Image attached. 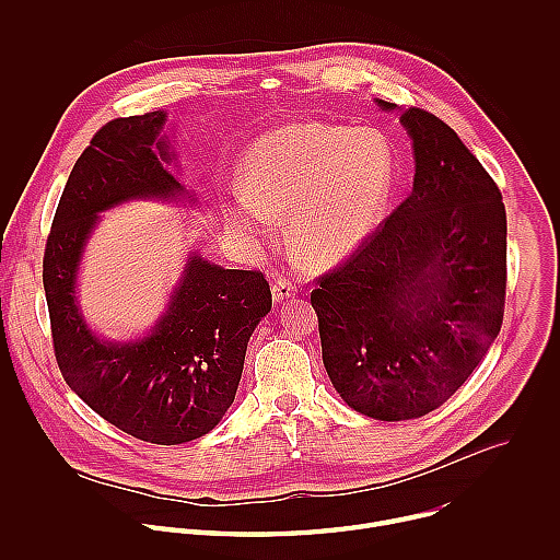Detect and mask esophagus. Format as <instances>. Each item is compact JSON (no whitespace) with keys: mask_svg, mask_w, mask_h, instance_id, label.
Returning <instances> with one entry per match:
<instances>
[{"mask_svg":"<svg viewBox=\"0 0 560 560\" xmlns=\"http://www.w3.org/2000/svg\"><path fill=\"white\" fill-rule=\"evenodd\" d=\"M294 292H296V285H294L290 279L277 277V279L272 281V299H275L277 303H281V301L294 296Z\"/></svg>","mask_w":560,"mask_h":560,"instance_id":"obj_1","label":"esophagus"}]
</instances>
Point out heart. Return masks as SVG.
I'll list each match as a JSON object with an SVG mask.
<instances>
[{
  "label": "heart",
  "instance_id": "1",
  "mask_svg": "<svg viewBox=\"0 0 560 560\" xmlns=\"http://www.w3.org/2000/svg\"><path fill=\"white\" fill-rule=\"evenodd\" d=\"M394 175V148L376 128L285 124L250 145L232 221L261 236L272 219L290 217L294 248L312 264H332L376 230Z\"/></svg>",
  "mask_w": 560,
  "mask_h": 560
}]
</instances>
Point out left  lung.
I'll use <instances>...</instances> for the list:
<instances>
[{
	"instance_id": "8db88e82",
	"label": "left lung",
	"mask_w": 560,
	"mask_h": 560,
	"mask_svg": "<svg viewBox=\"0 0 560 560\" xmlns=\"http://www.w3.org/2000/svg\"><path fill=\"white\" fill-rule=\"evenodd\" d=\"M401 124L415 148L410 197L310 294L332 385L376 421L441 408L488 354L505 312L499 186L436 115L408 108Z\"/></svg>"
}]
</instances>
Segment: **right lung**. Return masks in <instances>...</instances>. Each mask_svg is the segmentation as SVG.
<instances>
[{
	"instance_id": "add662e5",
	"label": "right lung",
	"mask_w": 560,
	"mask_h": 560,
	"mask_svg": "<svg viewBox=\"0 0 560 560\" xmlns=\"http://www.w3.org/2000/svg\"><path fill=\"white\" fill-rule=\"evenodd\" d=\"M166 113L102 126L77 159L44 253L52 350L68 387L121 432L156 445L208 434L234 401L246 348L272 307L259 270H225L190 255L168 310L143 339L104 341L74 296L79 259L100 212L128 199H177L175 159L162 137Z\"/></svg>"
}]
</instances>
